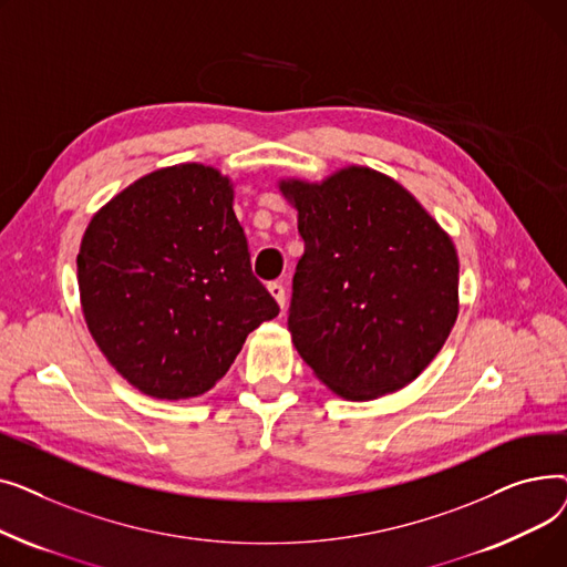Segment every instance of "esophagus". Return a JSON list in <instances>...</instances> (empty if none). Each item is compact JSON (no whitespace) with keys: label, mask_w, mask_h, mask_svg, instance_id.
I'll return each instance as SVG.
<instances>
[{"label":"esophagus","mask_w":567,"mask_h":567,"mask_svg":"<svg viewBox=\"0 0 567 567\" xmlns=\"http://www.w3.org/2000/svg\"><path fill=\"white\" fill-rule=\"evenodd\" d=\"M268 291H271V296H274V299L278 301V306H280V308H285V303H287L285 287H282L280 282H271V285H268Z\"/></svg>","instance_id":"esophagus-1"}]
</instances>
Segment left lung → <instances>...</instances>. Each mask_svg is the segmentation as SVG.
Wrapping results in <instances>:
<instances>
[{"instance_id":"left-lung-1","label":"left lung","mask_w":567,"mask_h":567,"mask_svg":"<svg viewBox=\"0 0 567 567\" xmlns=\"http://www.w3.org/2000/svg\"><path fill=\"white\" fill-rule=\"evenodd\" d=\"M299 208L287 326L301 359L347 400L395 393L441 351L457 319L460 261L436 220L393 178L347 167L282 182Z\"/></svg>"}]
</instances>
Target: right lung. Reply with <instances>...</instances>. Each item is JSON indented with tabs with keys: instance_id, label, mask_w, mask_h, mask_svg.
I'll use <instances>...</instances> for the list:
<instances>
[{
	"instance_id": "right-lung-1",
	"label": "right lung",
	"mask_w": 567,
	"mask_h": 567,
	"mask_svg": "<svg viewBox=\"0 0 567 567\" xmlns=\"http://www.w3.org/2000/svg\"><path fill=\"white\" fill-rule=\"evenodd\" d=\"M229 178L197 163L146 174L89 223L78 285L89 331L142 393L186 400L225 377L280 308L252 276Z\"/></svg>"
}]
</instances>
